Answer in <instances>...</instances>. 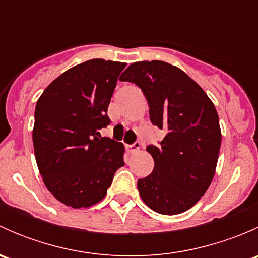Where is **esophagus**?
I'll return each instance as SVG.
<instances>
[{"instance_id":"esophagus-1","label":"esophagus","mask_w":258,"mask_h":258,"mask_svg":"<svg viewBox=\"0 0 258 258\" xmlns=\"http://www.w3.org/2000/svg\"><path fill=\"white\" fill-rule=\"evenodd\" d=\"M140 142H135V144H132V145H126V150H127V152H130V153H134V152H136V151H139L140 150Z\"/></svg>"}]
</instances>
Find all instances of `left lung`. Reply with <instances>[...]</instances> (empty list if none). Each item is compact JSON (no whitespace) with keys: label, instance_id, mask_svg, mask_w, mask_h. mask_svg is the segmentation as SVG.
<instances>
[{"label":"left lung","instance_id":"1","mask_svg":"<svg viewBox=\"0 0 258 258\" xmlns=\"http://www.w3.org/2000/svg\"><path fill=\"white\" fill-rule=\"evenodd\" d=\"M119 80L141 88L151 122L166 131L160 145L146 148L155 167L137 181L140 196L162 215L184 212L204 196L215 176L221 147L217 111L194 80L167 62H135Z\"/></svg>","mask_w":258,"mask_h":258}]
</instances>
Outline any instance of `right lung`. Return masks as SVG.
Returning <instances> with one entry per match:
<instances>
[{"label": "right lung", "instance_id": "right-lung-1", "mask_svg": "<svg viewBox=\"0 0 258 258\" xmlns=\"http://www.w3.org/2000/svg\"><path fill=\"white\" fill-rule=\"evenodd\" d=\"M126 63L90 59L52 81L38 98L32 139L36 162L48 191L74 209L100 202L124 147L101 128L110 124L107 108Z\"/></svg>", "mask_w": 258, "mask_h": 258}]
</instances>
